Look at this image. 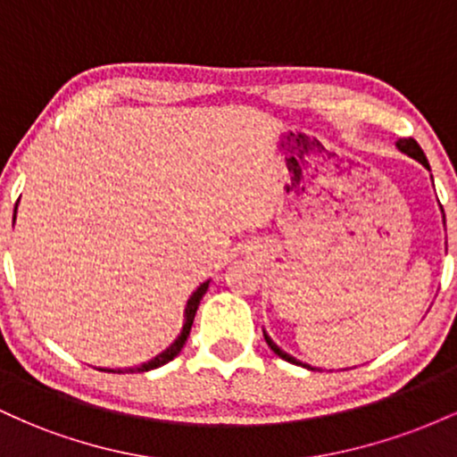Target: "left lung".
I'll return each mask as SVG.
<instances>
[{"label": "left lung", "instance_id": "1", "mask_svg": "<svg viewBox=\"0 0 457 457\" xmlns=\"http://www.w3.org/2000/svg\"><path fill=\"white\" fill-rule=\"evenodd\" d=\"M397 150L400 152H403V154H408L411 156V159H414V161H419L421 162L423 167H428L429 170V162H428V159H426V154H423V150H421V145L417 144V141H414L412 137H408V139H400L397 141ZM440 211H443V206H440ZM264 339H266V344H269V348L272 350V353H275L277 356H279V359H283V361H287V363H295V365H303L301 361H296L295 356L292 354H287V353H283V350L279 348V345H277L275 342H272V339L269 337V335L264 333ZM303 367H307V370H313V367H309V365H303Z\"/></svg>", "mask_w": 457, "mask_h": 457}]
</instances>
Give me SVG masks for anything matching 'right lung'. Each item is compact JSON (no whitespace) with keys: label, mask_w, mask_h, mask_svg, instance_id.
Listing matches in <instances>:
<instances>
[{"label":"right lung","mask_w":457,"mask_h":457,"mask_svg":"<svg viewBox=\"0 0 457 457\" xmlns=\"http://www.w3.org/2000/svg\"><path fill=\"white\" fill-rule=\"evenodd\" d=\"M14 212H17V208H14ZM208 283H211V281H204L202 286H199L197 290L193 292L191 298H188V301H187V307H185V324H182L180 335H178L176 342L171 344L170 348H165L161 354H156L154 359L148 361V363H141L139 367H129V370H101V371H113V374H124V371H130V374H133V371H150V370H156V367L170 363L171 359H176V356L180 354L182 345H185V342H187L188 333H191V327H193V320H195V312H197V307H199V301H202V296L206 295Z\"/></svg>","instance_id":"right-lung-1"}]
</instances>
